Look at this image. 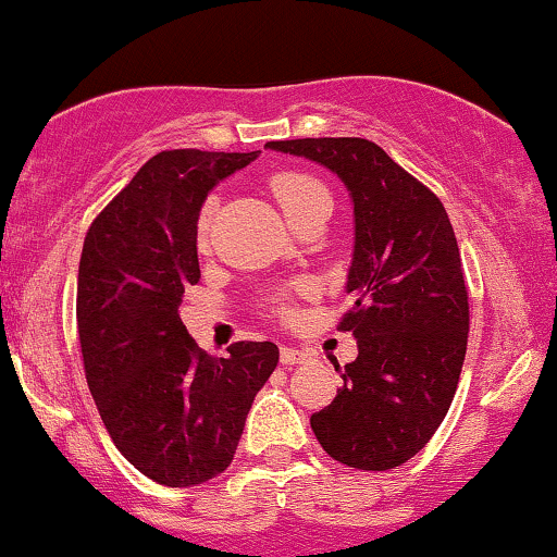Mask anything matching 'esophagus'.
I'll use <instances>...</instances> for the list:
<instances>
[{
    "mask_svg": "<svg viewBox=\"0 0 557 557\" xmlns=\"http://www.w3.org/2000/svg\"><path fill=\"white\" fill-rule=\"evenodd\" d=\"M311 362V355L307 349H299V347H281V364H307Z\"/></svg>",
    "mask_w": 557,
    "mask_h": 557,
    "instance_id": "1",
    "label": "esophagus"
}]
</instances>
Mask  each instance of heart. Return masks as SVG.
<instances>
[{"mask_svg": "<svg viewBox=\"0 0 557 557\" xmlns=\"http://www.w3.org/2000/svg\"><path fill=\"white\" fill-rule=\"evenodd\" d=\"M271 193L276 197L278 208L284 210L288 223H294L301 212H307L311 205H317L319 200H330V193H326L322 182L304 172H278L276 177L271 180ZM208 231H210V208H205L200 212V218H197V240L205 243ZM271 309L276 311V314H288V311H292L288 296L286 294L271 296Z\"/></svg>", "mask_w": 557, "mask_h": 557, "instance_id": "heart-1", "label": "heart"}]
</instances>
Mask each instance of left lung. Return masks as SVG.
<instances>
[{
	"instance_id": "1",
	"label": "left lung",
	"mask_w": 557,
	"mask_h": 557,
	"mask_svg": "<svg viewBox=\"0 0 557 557\" xmlns=\"http://www.w3.org/2000/svg\"><path fill=\"white\" fill-rule=\"evenodd\" d=\"M265 147L326 166L355 210L347 273L352 309L339 330L357 339L345 383L311 416L326 454L347 467L387 471L429 444L451 406L469 337V294L444 205L375 141H269Z\"/></svg>"
}]
</instances>
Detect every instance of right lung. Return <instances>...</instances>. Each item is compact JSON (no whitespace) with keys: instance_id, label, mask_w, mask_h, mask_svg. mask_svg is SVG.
Masks as SVG:
<instances>
[{"instance_id":"obj_1","label":"right lung","mask_w":557,"mask_h":557,"mask_svg":"<svg viewBox=\"0 0 557 557\" xmlns=\"http://www.w3.org/2000/svg\"><path fill=\"white\" fill-rule=\"evenodd\" d=\"M258 151L172 149L151 157L88 227L78 265L83 368L113 444L144 476L195 486L231 467L273 342L202 352L180 319L200 281L197 218L210 189Z\"/></svg>"}]
</instances>
